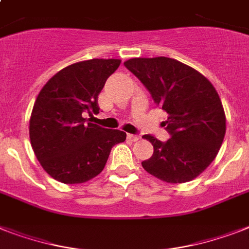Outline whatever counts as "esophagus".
<instances>
[{
	"mask_svg": "<svg viewBox=\"0 0 249 249\" xmlns=\"http://www.w3.org/2000/svg\"><path fill=\"white\" fill-rule=\"evenodd\" d=\"M139 135L137 134H128V139H130V141H133V142H137V141H139Z\"/></svg>",
	"mask_w": 249,
	"mask_h": 249,
	"instance_id": "1",
	"label": "esophagus"
}]
</instances>
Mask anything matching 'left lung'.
I'll use <instances>...</instances> for the list:
<instances>
[{"label":"left lung","instance_id":"8db88e82","mask_svg":"<svg viewBox=\"0 0 249 249\" xmlns=\"http://www.w3.org/2000/svg\"><path fill=\"white\" fill-rule=\"evenodd\" d=\"M124 65L169 114L170 139L143 137L153 145L143 169L166 183L193 180L215 160L225 137V112L215 87L191 66L163 56L130 58Z\"/></svg>","mask_w":249,"mask_h":249}]
</instances>
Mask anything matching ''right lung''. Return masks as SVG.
I'll use <instances>...</instances> for the list:
<instances>
[{"mask_svg":"<svg viewBox=\"0 0 249 249\" xmlns=\"http://www.w3.org/2000/svg\"><path fill=\"white\" fill-rule=\"evenodd\" d=\"M118 58L75 62L54 74L40 89L29 121V137L38 161L54 180L88 181L104 170L111 148L126 134L87 123L98 114V94L120 66Z\"/></svg>","mask_w":249,"mask_h":249,"instance_id":"add662e5","label":"right lung"}]
</instances>
